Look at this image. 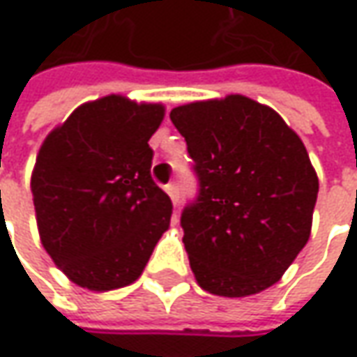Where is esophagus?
Returning <instances> with one entry per match:
<instances>
[{
    "label": "esophagus",
    "mask_w": 357,
    "mask_h": 357,
    "mask_svg": "<svg viewBox=\"0 0 357 357\" xmlns=\"http://www.w3.org/2000/svg\"><path fill=\"white\" fill-rule=\"evenodd\" d=\"M165 192L171 196L173 204H178V200H181V195H178V184H176V181H173V183L167 184V186H165Z\"/></svg>",
    "instance_id": "obj_1"
}]
</instances>
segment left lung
<instances>
[{
  "instance_id": "left-lung-1",
  "label": "left lung",
  "mask_w": 357,
  "mask_h": 357,
  "mask_svg": "<svg viewBox=\"0 0 357 357\" xmlns=\"http://www.w3.org/2000/svg\"><path fill=\"white\" fill-rule=\"evenodd\" d=\"M198 196L181 214L198 284L248 296L275 284L307 245L318 176L301 137L245 96L174 107Z\"/></svg>"
}]
</instances>
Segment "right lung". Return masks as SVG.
<instances>
[{"label":"right lung","instance_id":"add662e5","mask_svg":"<svg viewBox=\"0 0 357 357\" xmlns=\"http://www.w3.org/2000/svg\"><path fill=\"white\" fill-rule=\"evenodd\" d=\"M165 107L106 96L74 109L37 155L31 192L40 241L73 283H133L171 224L173 204L151 176V135Z\"/></svg>","mask_w":357,"mask_h":357}]
</instances>
